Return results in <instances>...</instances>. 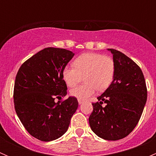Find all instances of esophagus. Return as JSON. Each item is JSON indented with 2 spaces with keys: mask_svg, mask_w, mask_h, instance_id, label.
Returning a JSON list of instances; mask_svg holds the SVG:
<instances>
[{
  "mask_svg": "<svg viewBox=\"0 0 156 156\" xmlns=\"http://www.w3.org/2000/svg\"><path fill=\"white\" fill-rule=\"evenodd\" d=\"M78 103H79V104H81V103H82L83 102H84V100H79V99H78Z\"/></svg>",
  "mask_w": 156,
  "mask_h": 156,
  "instance_id": "obj_1",
  "label": "esophagus"
}]
</instances>
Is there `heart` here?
I'll return each instance as SVG.
<instances>
[{"instance_id":"heart-1","label":"heart","mask_w":156,"mask_h":156,"mask_svg":"<svg viewBox=\"0 0 156 156\" xmlns=\"http://www.w3.org/2000/svg\"><path fill=\"white\" fill-rule=\"evenodd\" d=\"M74 66H66L62 71V78L69 87H75L84 76L85 84L70 90L71 95L79 100H86L95 94L103 91L112 83L115 66L110 56L97 53H85L74 60Z\"/></svg>"}]
</instances>
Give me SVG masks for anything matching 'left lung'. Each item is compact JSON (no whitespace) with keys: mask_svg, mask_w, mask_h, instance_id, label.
Returning <instances> with one entry per match:
<instances>
[{"mask_svg":"<svg viewBox=\"0 0 156 156\" xmlns=\"http://www.w3.org/2000/svg\"><path fill=\"white\" fill-rule=\"evenodd\" d=\"M108 50L113 54L115 66L114 79L97 97L98 102L92 103L89 124L100 137L118 140L131 133L139 122L147 99V88L142 70L136 62L119 50Z\"/></svg>","mask_w":156,"mask_h":156,"instance_id":"obj_1","label":"left lung"}]
</instances>
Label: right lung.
<instances>
[{
  "instance_id": "add662e5",
  "label": "right lung",
  "mask_w": 156,
  "mask_h": 156,
  "mask_svg": "<svg viewBox=\"0 0 156 156\" xmlns=\"http://www.w3.org/2000/svg\"><path fill=\"white\" fill-rule=\"evenodd\" d=\"M74 55L66 49L44 48L23 62L17 72L14 107L23 126L36 139L54 140L68 130L78 103L73 97L61 100L67 94L62 71Z\"/></svg>"
}]
</instances>
